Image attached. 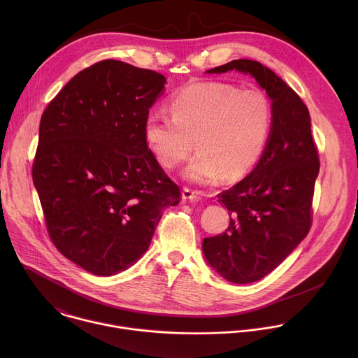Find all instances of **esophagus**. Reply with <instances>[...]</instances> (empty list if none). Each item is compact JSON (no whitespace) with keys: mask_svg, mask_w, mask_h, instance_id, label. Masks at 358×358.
<instances>
[{"mask_svg":"<svg viewBox=\"0 0 358 358\" xmlns=\"http://www.w3.org/2000/svg\"><path fill=\"white\" fill-rule=\"evenodd\" d=\"M200 193L196 192V190H192L189 187H183V192H182V199L183 200H194V199H199Z\"/></svg>","mask_w":358,"mask_h":358,"instance_id":"1","label":"esophagus"}]
</instances>
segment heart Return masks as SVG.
<instances>
[{
	"mask_svg": "<svg viewBox=\"0 0 358 358\" xmlns=\"http://www.w3.org/2000/svg\"><path fill=\"white\" fill-rule=\"evenodd\" d=\"M171 113L152 110L143 135L157 161L173 168L199 150L183 171L187 180L237 179L259 159L273 124L268 96L222 81L194 83L171 99Z\"/></svg>",
	"mask_w": 358,
	"mask_h": 358,
	"instance_id": "heart-1",
	"label": "heart"
}]
</instances>
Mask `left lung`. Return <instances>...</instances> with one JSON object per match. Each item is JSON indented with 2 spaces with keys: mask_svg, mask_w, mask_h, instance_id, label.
Returning <instances> with one entry per match:
<instances>
[{
  "mask_svg": "<svg viewBox=\"0 0 358 358\" xmlns=\"http://www.w3.org/2000/svg\"><path fill=\"white\" fill-rule=\"evenodd\" d=\"M250 73L271 99L273 124L255 169L217 194L230 210L224 233L206 237L209 264L236 284L271 273L310 231L315 178L320 171L308 108L273 70L251 59H237L208 70Z\"/></svg>",
  "mask_w": 358,
  "mask_h": 358,
  "instance_id": "obj_1",
  "label": "left lung"
}]
</instances>
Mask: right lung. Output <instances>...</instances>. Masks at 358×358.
I'll use <instances>...</instances> for the list:
<instances>
[{"label": "right lung", "mask_w": 358, "mask_h": 358, "mask_svg": "<svg viewBox=\"0 0 358 358\" xmlns=\"http://www.w3.org/2000/svg\"><path fill=\"white\" fill-rule=\"evenodd\" d=\"M166 80L106 59L76 74L41 115L33 182L57 251L96 275L138 262L180 187L143 124Z\"/></svg>", "instance_id": "obj_1"}]
</instances>
